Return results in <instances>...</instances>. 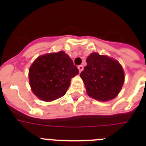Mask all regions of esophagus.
<instances>
[{
    "label": "esophagus",
    "instance_id": "esophagus-1",
    "mask_svg": "<svg viewBox=\"0 0 146 146\" xmlns=\"http://www.w3.org/2000/svg\"><path fill=\"white\" fill-rule=\"evenodd\" d=\"M78 69H79V72H82V69H83V66H82V65L78 66Z\"/></svg>",
    "mask_w": 146,
    "mask_h": 146
}]
</instances>
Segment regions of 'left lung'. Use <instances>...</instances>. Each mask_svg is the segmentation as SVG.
Instances as JSON below:
<instances>
[{
  "mask_svg": "<svg viewBox=\"0 0 146 146\" xmlns=\"http://www.w3.org/2000/svg\"><path fill=\"white\" fill-rule=\"evenodd\" d=\"M86 62L80 77L88 95L103 102L116 97L124 82V72L119 62L96 52L89 55Z\"/></svg>",
  "mask_w": 146,
  "mask_h": 146,
  "instance_id": "1",
  "label": "left lung"
}]
</instances>
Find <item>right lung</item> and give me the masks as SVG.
I'll return each instance as SVG.
<instances>
[{"label":"right lung","instance_id":"add662e5","mask_svg":"<svg viewBox=\"0 0 146 146\" xmlns=\"http://www.w3.org/2000/svg\"><path fill=\"white\" fill-rule=\"evenodd\" d=\"M79 73L72 59L63 51L41 55L29 69V82L33 94L44 102L64 96L71 79Z\"/></svg>","mask_w":146,"mask_h":146}]
</instances>
